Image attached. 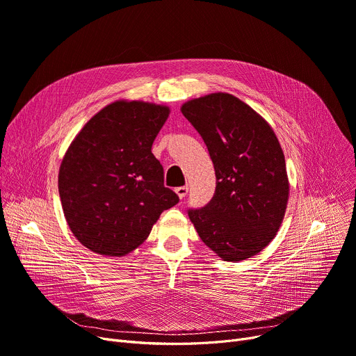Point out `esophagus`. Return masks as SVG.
I'll use <instances>...</instances> for the list:
<instances>
[{
	"label": "esophagus",
	"mask_w": 356,
	"mask_h": 356,
	"mask_svg": "<svg viewBox=\"0 0 356 356\" xmlns=\"http://www.w3.org/2000/svg\"><path fill=\"white\" fill-rule=\"evenodd\" d=\"M175 192L177 193V196H179L180 199H184L186 195H188V192H189V188H188V186H180V188H176V189H175Z\"/></svg>",
	"instance_id": "34e87169"
}]
</instances>
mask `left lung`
Here are the masks:
<instances>
[{
	"label": "left lung",
	"instance_id": "1",
	"mask_svg": "<svg viewBox=\"0 0 356 356\" xmlns=\"http://www.w3.org/2000/svg\"><path fill=\"white\" fill-rule=\"evenodd\" d=\"M181 112L207 144L216 176L213 197L188 215L220 258L247 259L270 244L284 218L289 180L283 149L271 127L229 93L189 101Z\"/></svg>",
	"mask_w": 356,
	"mask_h": 356
}]
</instances>
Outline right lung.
Instances as JSON below:
<instances>
[{
  "mask_svg": "<svg viewBox=\"0 0 356 356\" xmlns=\"http://www.w3.org/2000/svg\"><path fill=\"white\" fill-rule=\"evenodd\" d=\"M168 112L147 102H114L70 144L59 195L70 231L90 251L117 257L136 250L161 212L179 202L152 153Z\"/></svg>",
  "mask_w": 356,
  "mask_h": 356,
  "instance_id": "obj_1",
  "label": "right lung"
}]
</instances>
